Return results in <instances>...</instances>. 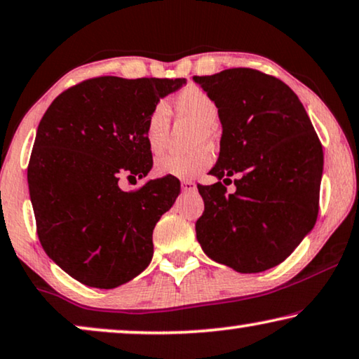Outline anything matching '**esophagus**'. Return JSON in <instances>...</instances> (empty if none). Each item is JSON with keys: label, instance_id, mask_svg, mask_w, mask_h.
<instances>
[{"label": "esophagus", "instance_id": "obj_1", "mask_svg": "<svg viewBox=\"0 0 359 359\" xmlns=\"http://www.w3.org/2000/svg\"><path fill=\"white\" fill-rule=\"evenodd\" d=\"M181 188H183L184 192H192L196 191V184L192 183V181H183V183H181Z\"/></svg>", "mask_w": 359, "mask_h": 359}]
</instances>
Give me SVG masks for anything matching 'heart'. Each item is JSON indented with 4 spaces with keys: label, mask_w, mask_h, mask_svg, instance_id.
<instances>
[{
    "label": "heart",
    "mask_w": 359,
    "mask_h": 359,
    "mask_svg": "<svg viewBox=\"0 0 359 359\" xmlns=\"http://www.w3.org/2000/svg\"><path fill=\"white\" fill-rule=\"evenodd\" d=\"M176 118L197 126L194 133V145L209 141L212 128L218 119V108L215 102L199 89V87H186L180 92L175 102ZM170 129V108L165 102H158L152 108L145 121L144 137L152 154H160L167 142ZM212 163V155L207 149L199 147L184 155H165L155 163V171L160 176H168L176 180H192L207 170Z\"/></svg>",
    "instance_id": "obj_1"
}]
</instances>
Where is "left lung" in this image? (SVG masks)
<instances>
[{"instance_id": "8db88e82", "label": "left lung", "mask_w": 359, "mask_h": 359, "mask_svg": "<svg viewBox=\"0 0 359 359\" xmlns=\"http://www.w3.org/2000/svg\"><path fill=\"white\" fill-rule=\"evenodd\" d=\"M192 79L215 102L222 123L220 154L209 171L218 181L197 186L205 205L197 241L218 264L264 272L283 262L316 225L320 141L298 95L277 77L233 67ZM231 175L237 191L226 195L219 180Z\"/></svg>"}]
</instances>
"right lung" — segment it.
I'll list each match as a JSON object with an SVG mask.
<instances>
[{"label": "right lung", "instance_id": "1", "mask_svg": "<svg viewBox=\"0 0 359 359\" xmlns=\"http://www.w3.org/2000/svg\"><path fill=\"white\" fill-rule=\"evenodd\" d=\"M186 79L102 76L55 98L35 136L27 168L37 235L45 252L77 282L116 288L137 277L154 256L152 233L180 194L176 178H144L152 152L145 121L160 98Z\"/></svg>", "mask_w": 359, "mask_h": 359}]
</instances>
